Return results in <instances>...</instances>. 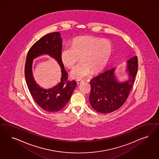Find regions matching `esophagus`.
<instances>
[{
  "label": "esophagus",
  "instance_id": "esophagus-1",
  "mask_svg": "<svg viewBox=\"0 0 159 159\" xmlns=\"http://www.w3.org/2000/svg\"><path fill=\"white\" fill-rule=\"evenodd\" d=\"M83 82H84V81H82V80H77V83L78 85H80Z\"/></svg>",
  "mask_w": 159,
  "mask_h": 159
}]
</instances>
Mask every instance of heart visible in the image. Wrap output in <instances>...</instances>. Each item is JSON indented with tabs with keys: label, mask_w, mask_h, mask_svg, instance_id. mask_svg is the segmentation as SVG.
Masks as SVG:
<instances>
[{
	"label": "heart",
	"mask_w": 159,
	"mask_h": 159,
	"mask_svg": "<svg viewBox=\"0 0 159 159\" xmlns=\"http://www.w3.org/2000/svg\"><path fill=\"white\" fill-rule=\"evenodd\" d=\"M112 52L110 41L94 36H80L73 39L71 47L62 49L60 58L64 66L72 68L79 61L82 62L71 72L73 79L81 80L89 76L91 72L101 71L107 65Z\"/></svg>",
	"instance_id": "heart-1"
}]
</instances>
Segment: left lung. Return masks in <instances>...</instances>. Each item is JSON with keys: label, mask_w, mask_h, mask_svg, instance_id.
Instances as JSON below:
<instances>
[{"label": "left lung", "mask_w": 159, "mask_h": 159, "mask_svg": "<svg viewBox=\"0 0 159 159\" xmlns=\"http://www.w3.org/2000/svg\"><path fill=\"white\" fill-rule=\"evenodd\" d=\"M127 63L129 78L125 82L117 81L114 75L115 68L103 72L90 81L91 91L89 100L94 110L109 113L120 108L125 102L138 72V57H133Z\"/></svg>", "instance_id": "obj_1"}]
</instances>
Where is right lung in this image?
<instances>
[{"instance_id": "add662e5", "label": "right lung", "mask_w": 159, "mask_h": 159, "mask_svg": "<svg viewBox=\"0 0 159 159\" xmlns=\"http://www.w3.org/2000/svg\"><path fill=\"white\" fill-rule=\"evenodd\" d=\"M62 43L61 34L59 32L47 34L31 46L26 57L25 74L31 95L40 108L48 112H56L64 108L70 99L77 85L75 81H70L67 80L68 73L65 70L60 58ZM43 54H47L55 58L62 68L61 82L50 89L40 88L32 76L33 59Z\"/></svg>"}]
</instances>
